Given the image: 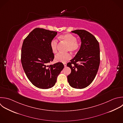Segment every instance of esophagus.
Here are the masks:
<instances>
[{
	"mask_svg": "<svg viewBox=\"0 0 123 123\" xmlns=\"http://www.w3.org/2000/svg\"><path fill=\"white\" fill-rule=\"evenodd\" d=\"M63 65H64V66L65 67H66V63H65V62L63 63Z\"/></svg>",
	"mask_w": 123,
	"mask_h": 123,
	"instance_id": "obj_1",
	"label": "esophagus"
}]
</instances>
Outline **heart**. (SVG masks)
Here are the masks:
<instances>
[{
    "label": "heart",
    "mask_w": 123,
    "mask_h": 123,
    "mask_svg": "<svg viewBox=\"0 0 123 123\" xmlns=\"http://www.w3.org/2000/svg\"><path fill=\"white\" fill-rule=\"evenodd\" d=\"M59 39L67 44L66 51H70L72 53H76L80 49L81 42L77 40L76 37L73 35L71 34L62 35L59 37ZM57 47L58 42L56 40H53L50 42V47L51 51L53 53H57ZM72 56L69 53H60L55 56L54 60L56 62H65L70 60Z\"/></svg>",
    "instance_id": "b5f03b06"
}]
</instances>
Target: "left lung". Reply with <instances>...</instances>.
<instances>
[{
	"instance_id": "obj_1",
	"label": "left lung",
	"mask_w": 123,
	"mask_h": 123,
	"mask_svg": "<svg viewBox=\"0 0 123 123\" xmlns=\"http://www.w3.org/2000/svg\"><path fill=\"white\" fill-rule=\"evenodd\" d=\"M72 32L80 37L81 45L75 56L67 64L71 69L68 82L72 87L82 89L92 82L97 74L100 63L99 46L95 37L86 30Z\"/></svg>"
}]
</instances>
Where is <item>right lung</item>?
I'll return each instance as SVG.
<instances>
[{
    "label": "right lung",
    "mask_w": 123,
    "mask_h": 123,
    "mask_svg": "<svg viewBox=\"0 0 123 123\" xmlns=\"http://www.w3.org/2000/svg\"><path fill=\"white\" fill-rule=\"evenodd\" d=\"M57 34L56 31L36 28L23 42L22 64L29 81L38 88L48 89L53 86L64 68L62 62L48 65L54 58L50 43Z\"/></svg>",
    "instance_id": "right-lung-1"
}]
</instances>
